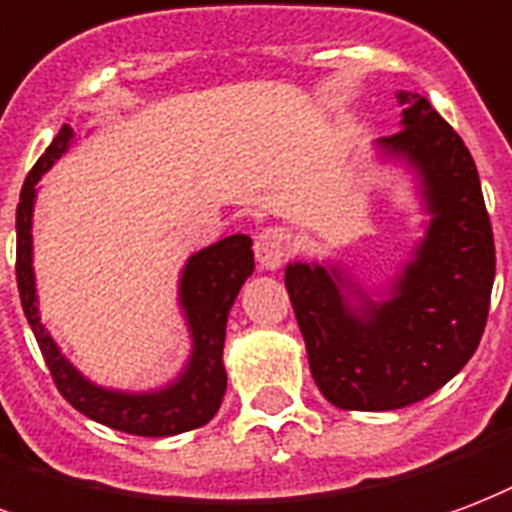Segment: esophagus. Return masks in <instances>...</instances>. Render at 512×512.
I'll use <instances>...</instances> for the list:
<instances>
[{
    "label": "esophagus",
    "mask_w": 512,
    "mask_h": 512,
    "mask_svg": "<svg viewBox=\"0 0 512 512\" xmlns=\"http://www.w3.org/2000/svg\"><path fill=\"white\" fill-rule=\"evenodd\" d=\"M290 255V238L282 227H266L255 236V257L260 268L276 271Z\"/></svg>",
    "instance_id": "obj_1"
}]
</instances>
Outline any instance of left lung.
Masks as SVG:
<instances>
[{
  "mask_svg": "<svg viewBox=\"0 0 512 512\" xmlns=\"http://www.w3.org/2000/svg\"><path fill=\"white\" fill-rule=\"evenodd\" d=\"M396 97L401 130L377 146L418 173L431 219L412 260L380 301L342 266L285 268L314 382L342 410H399L453 380L478 350L494 287V233L472 154L426 97Z\"/></svg>",
  "mask_w": 512,
  "mask_h": 512,
  "instance_id": "1",
  "label": "left lung"
}]
</instances>
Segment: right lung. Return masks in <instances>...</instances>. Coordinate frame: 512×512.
<instances>
[{
	"label": "right lung",
	"instance_id": "add662e5",
	"mask_svg": "<svg viewBox=\"0 0 512 512\" xmlns=\"http://www.w3.org/2000/svg\"><path fill=\"white\" fill-rule=\"evenodd\" d=\"M73 138V127L64 124L54 143L29 170L21 187V203L15 211V279H18L21 306H24L26 320L32 325L45 363L51 369L56 388L86 418L97 420L108 429L124 431V434L173 437L181 431L206 426L208 420L217 415L227 388L225 363H222L227 314H230V306L236 304V295L246 282V276H252L255 271L252 238L244 233L222 238L217 244L195 252L181 271L179 304L187 317L192 352H189L184 372L176 380L168 382L160 391L143 393L111 391V388L94 385L64 358L59 344L45 331L40 309H37L32 268V214L37 181L70 149Z\"/></svg>",
	"mask_w": 512,
	"mask_h": 512
}]
</instances>
